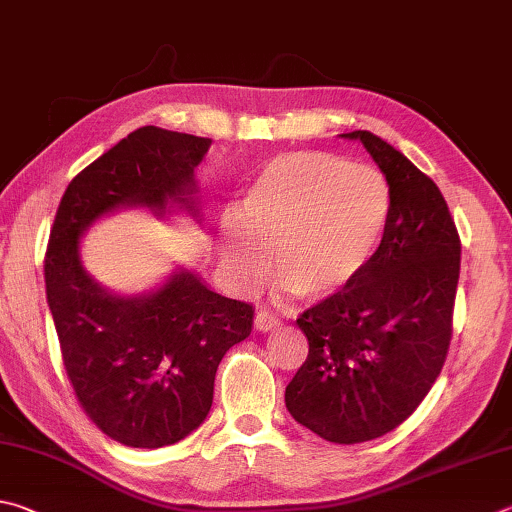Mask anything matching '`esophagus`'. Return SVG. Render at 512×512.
Instances as JSON below:
<instances>
[{
  "mask_svg": "<svg viewBox=\"0 0 512 512\" xmlns=\"http://www.w3.org/2000/svg\"><path fill=\"white\" fill-rule=\"evenodd\" d=\"M281 326V319L272 315V312L267 310H258L256 317H254V328L261 330V333H267V330H274Z\"/></svg>",
  "mask_w": 512,
  "mask_h": 512,
  "instance_id": "esophagus-1",
  "label": "esophagus"
}]
</instances>
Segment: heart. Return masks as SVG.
<instances>
[{
	"label": "heart",
	"mask_w": 512,
	"mask_h": 512,
	"mask_svg": "<svg viewBox=\"0 0 512 512\" xmlns=\"http://www.w3.org/2000/svg\"><path fill=\"white\" fill-rule=\"evenodd\" d=\"M391 215L380 170L319 150L267 161L238 204L242 229H224L220 258L238 288L270 270L285 292L326 299L353 283L378 254Z\"/></svg>",
	"instance_id": "b5f03b06"
}]
</instances>
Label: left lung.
<instances>
[{
	"label": "left lung",
	"mask_w": 512,
	"mask_h": 512,
	"mask_svg": "<svg viewBox=\"0 0 512 512\" xmlns=\"http://www.w3.org/2000/svg\"><path fill=\"white\" fill-rule=\"evenodd\" d=\"M362 141L391 188V215L371 265L297 319L308 360L285 387L292 418L330 443H364L414 414L443 369L461 240L445 197L378 134Z\"/></svg>",
	"instance_id": "obj_1"
}]
</instances>
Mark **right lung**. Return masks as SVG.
<instances>
[{
  "instance_id": "right-lung-1",
  "label": "right lung",
  "mask_w": 512,
  "mask_h": 512,
  "mask_svg": "<svg viewBox=\"0 0 512 512\" xmlns=\"http://www.w3.org/2000/svg\"><path fill=\"white\" fill-rule=\"evenodd\" d=\"M211 139L146 125L78 173L62 195L44 258L62 362L83 405L114 441L173 445L204 423L218 364L251 333L249 303L175 267L148 292L107 290L85 270L80 238L123 209L202 222L195 168Z\"/></svg>"
}]
</instances>
